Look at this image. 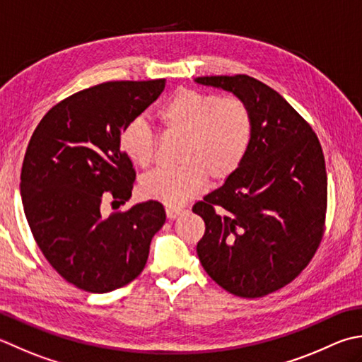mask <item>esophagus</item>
<instances>
[{
    "label": "esophagus",
    "instance_id": "obj_1",
    "mask_svg": "<svg viewBox=\"0 0 362 362\" xmlns=\"http://www.w3.org/2000/svg\"><path fill=\"white\" fill-rule=\"evenodd\" d=\"M183 211L185 210H182V209H175V207H168L166 209V216L169 218V219H175L177 216H180Z\"/></svg>",
    "mask_w": 362,
    "mask_h": 362
}]
</instances>
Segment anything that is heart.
Returning a JSON list of instances; mask_svg holds the SVG:
<instances>
[{
  "instance_id": "b5f03b06",
  "label": "heart",
  "mask_w": 362,
  "mask_h": 362,
  "mask_svg": "<svg viewBox=\"0 0 362 362\" xmlns=\"http://www.w3.org/2000/svg\"><path fill=\"white\" fill-rule=\"evenodd\" d=\"M158 120L168 134L185 138L183 166L144 177L141 189L169 207H179L199 194L207 177L215 183L230 179L250 151L252 116L238 97L180 89L161 106ZM120 147L134 165L146 169L153 161L157 138L143 119H133L120 133Z\"/></svg>"
}]
</instances>
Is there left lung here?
Returning a JSON list of instances; mask_svg holds the SVG:
<instances>
[{"label":"left lung","mask_w":362,"mask_h":362,"mask_svg":"<svg viewBox=\"0 0 362 362\" xmlns=\"http://www.w3.org/2000/svg\"><path fill=\"white\" fill-rule=\"evenodd\" d=\"M196 83L232 92L252 116L242 166L193 205L205 223L197 256L229 293L260 298L292 282L322 242L328 182L320 141L284 97L256 78L199 76Z\"/></svg>","instance_id":"8db88e82"}]
</instances>
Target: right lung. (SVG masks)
I'll use <instances>...</instances> for the list:
<instances>
[{"label": "right lung", "mask_w": 362, "mask_h": 362, "mask_svg": "<svg viewBox=\"0 0 362 362\" xmlns=\"http://www.w3.org/2000/svg\"><path fill=\"white\" fill-rule=\"evenodd\" d=\"M166 80L108 81L64 98L42 117L20 175L25 215L42 254L64 279L90 293L129 284L144 270L152 237L166 221L158 201L125 204L136 173L120 133L157 100Z\"/></svg>", "instance_id": "1"}]
</instances>
